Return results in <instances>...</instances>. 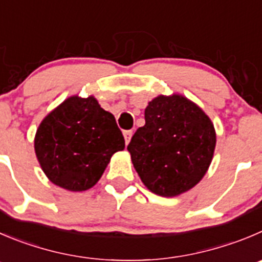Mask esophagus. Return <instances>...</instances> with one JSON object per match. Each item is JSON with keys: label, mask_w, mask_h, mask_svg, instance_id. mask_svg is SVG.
<instances>
[{"label": "esophagus", "mask_w": 262, "mask_h": 262, "mask_svg": "<svg viewBox=\"0 0 262 262\" xmlns=\"http://www.w3.org/2000/svg\"><path fill=\"white\" fill-rule=\"evenodd\" d=\"M133 129H126V131H123V136H124V141H126V145L129 143V140H131V138H133Z\"/></svg>", "instance_id": "34e87169"}]
</instances>
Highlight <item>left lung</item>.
<instances>
[{"label": "left lung", "instance_id": "8db88e82", "mask_svg": "<svg viewBox=\"0 0 262 262\" xmlns=\"http://www.w3.org/2000/svg\"><path fill=\"white\" fill-rule=\"evenodd\" d=\"M216 134L203 111L180 95L158 96L145 109L127 150L144 185L161 196L185 193L202 180L213 157Z\"/></svg>", "mask_w": 262, "mask_h": 262}]
</instances>
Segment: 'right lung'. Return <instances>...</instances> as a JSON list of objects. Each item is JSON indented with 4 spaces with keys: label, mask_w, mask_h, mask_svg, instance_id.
Listing matches in <instances>:
<instances>
[{
    "label": "right lung",
    "mask_w": 262,
    "mask_h": 262,
    "mask_svg": "<svg viewBox=\"0 0 262 262\" xmlns=\"http://www.w3.org/2000/svg\"><path fill=\"white\" fill-rule=\"evenodd\" d=\"M124 139L112 113L94 96H72L41 122L34 150L47 178L60 188L82 191L103 175Z\"/></svg>",
    "instance_id": "obj_1"
}]
</instances>
